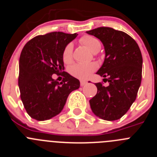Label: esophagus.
<instances>
[{
  "label": "esophagus",
  "mask_w": 157,
  "mask_h": 157,
  "mask_svg": "<svg viewBox=\"0 0 157 157\" xmlns=\"http://www.w3.org/2000/svg\"><path fill=\"white\" fill-rule=\"evenodd\" d=\"M87 83L86 81H84V80H82L81 82H80V85L82 86H85L86 84Z\"/></svg>",
  "instance_id": "obj_1"
}]
</instances>
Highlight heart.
Wrapping results in <instances>:
<instances>
[{
    "mask_svg": "<svg viewBox=\"0 0 157 157\" xmlns=\"http://www.w3.org/2000/svg\"><path fill=\"white\" fill-rule=\"evenodd\" d=\"M81 42L86 46L92 52L95 53L101 49V42L99 40L93 36L86 35L81 38ZM72 52H73V45L69 43L63 48L62 57L64 63H69L72 60ZM97 69V65L94 63H75L69 69L71 75L78 79H86L91 75L93 72Z\"/></svg>",
    "mask_w": 157,
    "mask_h": 157,
    "instance_id": "b5f03b06",
    "label": "heart"
}]
</instances>
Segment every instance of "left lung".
<instances>
[{
	"instance_id": "obj_1",
	"label": "left lung",
	"mask_w": 157,
	"mask_h": 157,
	"mask_svg": "<svg viewBox=\"0 0 157 157\" xmlns=\"http://www.w3.org/2000/svg\"><path fill=\"white\" fill-rule=\"evenodd\" d=\"M105 47L104 63L97 74L109 85L96 83L98 93L90 105L94 115L108 121L119 120L132 105L141 86L142 56L139 46L125 32L111 27L86 31Z\"/></svg>"
}]
</instances>
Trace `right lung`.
<instances>
[{"instance_id":"add662e5","label":"right lung","mask_w":157,"mask_h":157,"mask_svg":"<svg viewBox=\"0 0 157 157\" xmlns=\"http://www.w3.org/2000/svg\"><path fill=\"white\" fill-rule=\"evenodd\" d=\"M77 34L52 32L32 38L24 45L19 57V88L24 108L38 121L49 120L63 110L67 98L79 88V80L63 71L59 82L52 75L64 70L63 48Z\"/></svg>"}]
</instances>
